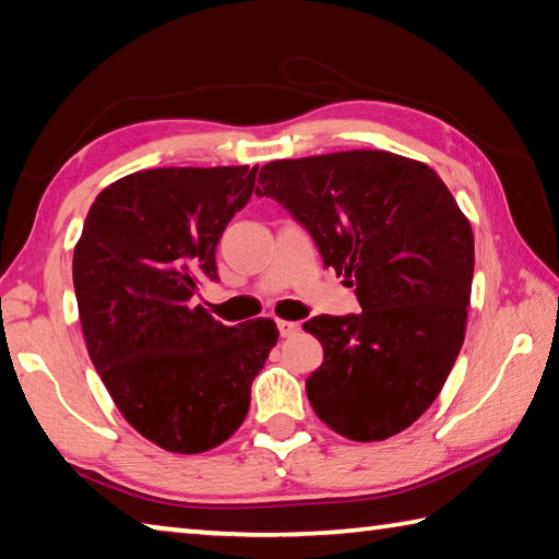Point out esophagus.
<instances>
[{
	"label": "esophagus",
	"mask_w": 559,
	"mask_h": 559,
	"mask_svg": "<svg viewBox=\"0 0 559 559\" xmlns=\"http://www.w3.org/2000/svg\"><path fill=\"white\" fill-rule=\"evenodd\" d=\"M276 325H278V333H281L283 337L296 335L298 330H300V323H293V320H276Z\"/></svg>",
	"instance_id": "obj_1"
}]
</instances>
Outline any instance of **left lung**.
<instances>
[{
  "label": "left lung",
  "mask_w": 559,
  "mask_h": 559,
  "mask_svg": "<svg viewBox=\"0 0 559 559\" xmlns=\"http://www.w3.org/2000/svg\"><path fill=\"white\" fill-rule=\"evenodd\" d=\"M257 194L306 226L362 308L302 325L325 353L306 380L310 406L353 441L412 427L439 396L466 335L473 231L449 187L416 159L347 150L273 159Z\"/></svg>",
  "instance_id": "8db88e82"
}]
</instances>
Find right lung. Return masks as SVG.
I'll return each mask as SVG.
<instances>
[{
  "mask_svg": "<svg viewBox=\"0 0 559 559\" xmlns=\"http://www.w3.org/2000/svg\"><path fill=\"white\" fill-rule=\"evenodd\" d=\"M257 167H157L108 185L73 249L91 362L126 421L173 453L241 427L278 330L224 325L192 296L216 281V243L253 194Z\"/></svg>",
  "mask_w": 559,
  "mask_h": 559,
  "instance_id": "add662e5",
  "label": "right lung"
}]
</instances>
